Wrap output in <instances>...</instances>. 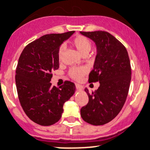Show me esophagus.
Returning <instances> with one entry per match:
<instances>
[{"mask_svg":"<svg viewBox=\"0 0 150 150\" xmlns=\"http://www.w3.org/2000/svg\"><path fill=\"white\" fill-rule=\"evenodd\" d=\"M75 86H76V88L78 90H80V91L83 90V86H81V85L78 84V83H76V84H75Z\"/></svg>","mask_w":150,"mask_h":150,"instance_id":"1","label":"esophagus"}]
</instances>
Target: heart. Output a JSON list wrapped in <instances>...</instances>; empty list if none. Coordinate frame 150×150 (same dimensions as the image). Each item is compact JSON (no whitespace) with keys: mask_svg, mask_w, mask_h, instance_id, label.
<instances>
[{"mask_svg":"<svg viewBox=\"0 0 150 150\" xmlns=\"http://www.w3.org/2000/svg\"><path fill=\"white\" fill-rule=\"evenodd\" d=\"M72 43L81 55H87L91 49V42L88 38L84 36H77L72 39ZM63 51H64V46L62 45L59 47L58 52V57L59 59L62 57ZM86 73V70L84 67H72L69 71V75L70 78L75 80H80Z\"/></svg>","mask_w":150,"mask_h":150,"instance_id":"obj_1","label":"heart"}]
</instances>
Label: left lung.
Instances as JSON below:
<instances>
[{
    "mask_svg": "<svg viewBox=\"0 0 150 150\" xmlns=\"http://www.w3.org/2000/svg\"><path fill=\"white\" fill-rule=\"evenodd\" d=\"M80 34L96 43L97 54L88 82L100 83L98 88L92 93L85 89L89 100L81 108L80 115L88 124L103 125L119 114L128 95L132 78L129 54L126 47L108 32L80 31Z\"/></svg>",
    "mask_w": 150,
    "mask_h": 150,
    "instance_id": "left-lung-1",
    "label": "left lung"
}]
</instances>
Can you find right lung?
I'll return each mask as SVG.
<instances>
[{
    "label": "right lung",
    "instance_id": "obj_1",
    "mask_svg": "<svg viewBox=\"0 0 150 150\" xmlns=\"http://www.w3.org/2000/svg\"><path fill=\"white\" fill-rule=\"evenodd\" d=\"M74 32L42 36L26 45L18 59L15 77L18 99L26 116L41 126L57 122L64 103L75 91L70 81L59 88L50 83L52 72L59 68V47Z\"/></svg>",
    "mask_w": 150,
    "mask_h": 150
}]
</instances>
